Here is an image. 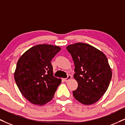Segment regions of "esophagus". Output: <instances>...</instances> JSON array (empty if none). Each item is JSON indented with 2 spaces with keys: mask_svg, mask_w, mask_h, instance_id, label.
Returning a JSON list of instances; mask_svg holds the SVG:
<instances>
[{
  "mask_svg": "<svg viewBox=\"0 0 125 125\" xmlns=\"http://www.w3.org/2000/svg\"><path fill=\"white\" fill-rule=\"evenodd\" d=\"M71 78H72V76H71L70 75H68V77H67V78H64L63 80H64V81H65V82H66V81H69V80H70Z\"/></svg>",
  "mask_w": 125,
  "mask_h": 125,
  "instance_id": "1",
  "label": "esophagus"
}]
</instances>
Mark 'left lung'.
I'll use <instances>...</instances> for the list:
<instances>
[{
    "label": "left lung",
    "mask_w": 125,
    "mask_h": 125,
    "mask_svg": "<svg viewBox=\"0 0 125 125\" xmlns=\"http://www.w3.org/2000/svg\"><path fill=\"white\" fill-rule=\"evenodd\" d=\"M74 61V78L78 88L73 91L74 98L85 105L100 100L108 89L112 70L104 53L88 44L77 42L66 47Z\"/></svg>",
    "instance_id": "1"
}]
</instances>
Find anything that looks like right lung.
<instances>
[{
	"label": "right lung",
	"instance_id": "add662e5",
	"mask_svg": "<svg viewBox=\"0 0 125 125\" xmlns=\"http://www.w3.org/2000/svg\"><path fill=\"white\" fill-rule=\"evenodd\" d=\"M61 47L39 44L19 58L14 79L22 94L33 104L42 105L53 97L61 79L53 76L51 60Z\"/></svg>",
	"mask_w": 125,
	"mask_h": 125
}]
</instances>
